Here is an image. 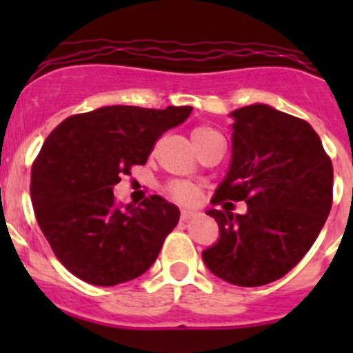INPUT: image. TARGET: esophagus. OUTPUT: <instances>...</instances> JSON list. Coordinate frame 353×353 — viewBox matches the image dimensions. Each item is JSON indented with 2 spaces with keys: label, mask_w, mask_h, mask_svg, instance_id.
I'll use <instances>...</instances> for the list:
<instances>
[{
  "label": "esophagus",
  "mask_w": 353,
  "mask_h": 353,
  "mask_svg": "<svg viewBox=\"0 0 353 353\" xmlns=\"http://www.w3.org/2000/svg\"><path fill=\"white\" fill-rule=\"evenodd\" d=\"M191 216H193V212H191V210H183V212H181V220H188L191 219Z\"/></svg>",
  "instance_id": "34e87169"
}]
</instances>
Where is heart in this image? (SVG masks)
I'll list each match as a JSON object with an SVG mask.
<instances>
[{
	"label": "heart",
	"mask_w": 353,
	"mask_h": 353,
	"mask_svg": "<svg viewBox=\"0 0 353 353\" xmlns=\"http://www.w3.org/2000/svg\"><path fill=\"white\" fill-rule=\"evenodd\" d=\"M222 134L210 126H198L194 128L193 133H191V138H193V143L196 145L199 150L201 147H205L208 141H212L213 138H219ZM167 194L170 198L176 199L177 203H183V205H191L199 198V190L196 186H193L191 183H184V181H176V183H170L167 186Z\"/></svg>",
	"instance_id": "heart-1"
}]
</instances>
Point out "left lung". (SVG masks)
<instances>
[{"mask_svg": "<svg viewBox=\"0 0 353 353\" xmlns=\"http://www.w3.org/2000/svg\"><path fill=\"white\" fill-rule=\"evenodd\" d=\"M232 162L213 205L245 201L248 212L208 210L220 237L203 251L206 268L239 287L287 275L314 244L333 203V165L304 119L265 104L234 110Z\"/></svg>", "mask_w": 353, "mask_h": 353, "instance_id": "1", "label": "left lung"}]
</instances>
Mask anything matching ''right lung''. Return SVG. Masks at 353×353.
Here are the masks:
<instances>
[{"label":"right lung","mask_w":353,"mask_h":353,"mask_svg":"<svg viewBox=\"0 0 353 353\" xmlns=\"http://www.w3.org/2000/svg\"><path fill=\"white\" fill-rule=\"evenodd\" d=\"M190 105H108L74 114L46 138L32 163L35 219L56 258L83 282L112 287L143 275L179 222L162 196L119 205L112 188L145 165L154 145L183 123Z\"/></svg>","instance_id":"right-lung-1"}]
</instances>
